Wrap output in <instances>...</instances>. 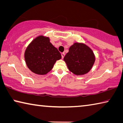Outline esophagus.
<instances>
[{"instance_id": "obj_1", "label": "esophagus", "mask_w": 123, "mask_h": 123, "mask_svg": "<svg viewBox=\"0 0 123 123\" xmlns=\"http://www.w3.org/2000/svg\"><path fill=\"white\" fill-rule=\"evenodd\" d=\"M65 54L64 53V52H62V53L61 54V56H62V58H63V57H65Z\"/></svg>"}]
</instances>
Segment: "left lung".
<instances>
[{
    "mask_svg": "<svg viewBox=\"0 0 123 123\" xmlns=\"http://www.w3.org/2000/svg\"><path fill=\"white\" fill-rule=\"evenodd\" d=\"M69 71L76 75L86 73L91 69L95 57L90 49L84 44H74L64 57Z\"/></svg>",
    "mask_w": 123,
    "mask_h": 123,
    "instance_id": "left-lung-1",
    "label": "left lung"
}]
</instances>
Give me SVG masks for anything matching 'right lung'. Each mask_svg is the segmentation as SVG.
I'll return each mask as SVG.
<instances>
[{
  "label": "right lung",
  "instance_id": "right-lung-1",
  "mask_svg": "<svg viewBox=\"0 0 123 123\" xmlns=\"http://www.w3.org/2000/svg\"><path fill=\"white\" fill-rule=\"evenodd\" d=\"M25 61L31 71L38 74H46L52 69L61 55L57 48L50 43L49 38L38 37L27 47Z\"/></svg>",
  "mask_w": 123,
  "mask_h": 123
}]
</instances>
